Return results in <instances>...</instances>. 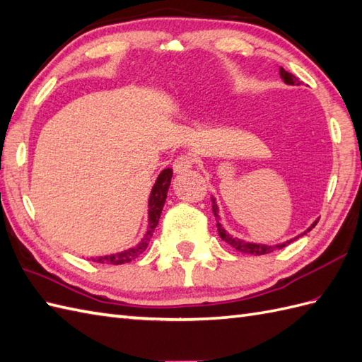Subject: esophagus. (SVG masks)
<instances>
[{
  "label": "esophagus",
  "instance_id": "obj_1",
  "mask_svg": "<svg viewBox=\"0 0 362 362\" xmlns=\"http://www.w3.org/2000/svg\"><path fill=\"white\" fill-rule=\"evenodd\" d=\"M193 158L190 155H181L173 161V172L175 173H184L189 172L193 167Z\"/></svg>",
  "mask_w": 362,
  "mask_h": 362
}]
</instances>
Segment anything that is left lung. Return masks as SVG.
I'll list each match as a JSON object with an SVG mask.
<instances>
[{
  "instance_id": "left-lung-1",
  "label": "left lung",
  "mask_w": 362,
  "mask_h": 362,
  "mask_svg": "<svg viewBox=\"0 0 362 362\" xmlns=\"http://www.w3.org/2000/svg\"><path fill=\"white\" fill-rule=\"evenodd\" d=\"M279 75H281V78L284 79V83L286 84H292V86H299L301 84V81H299V78H296L295 75H292L290 72H287V70H284L283 67H279ZM214 201V206H211V209H214V215H215V219H216V227H218V233H219V236H221V240L223 241H226L227 244H230L232 247H235L238 252H243V253H249V255H266V253H272V252H275V250H279V249H283V247H286V245H288L290 243H293L295 240H298L299 236H303V235H305L307 232H310L312 228L316 226V223L318 221H315L313 224H312V227H308L307 230L303 233V235H299V236H296V238H293V240H290V241H286V243H283V244H276V245H266V244H253V243H247V241H243V240H238V238H235V236H230L228 235L224 228L221 227V224H219V215H218V206L215 204V199H211Z\"/></svg>"
}]
</instances>
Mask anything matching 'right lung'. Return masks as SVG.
<instances>
[{"instance_id":"add662e5","label":"right lung","mask_w":362,"mask_h":362,"mask_svg":"<svg viewBox=\"0 0 362 362\" xmlns=\"http://www.w3.org/2000/svg\"><path fill=\"white\" fill-rule=\"evenodd\" d=\"M172 173H173L172 169H164L160 173V176H158L155 186L151 192V199H148V228H147L144 238L141 240V243L136 245V247H132V249L124 250L121 253L105 255V257H100V258H92V261L118 266V264H126V262L134 261L147 249L148 241H151L155 227L158 226V221H160L161 211H163L164 202L167 198V190H169V186H170Z\"/></svg>"}]
</instances>
